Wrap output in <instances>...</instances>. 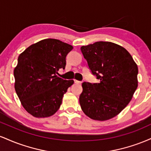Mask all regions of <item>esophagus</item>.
Masks as SVG:
<instances>
[{
  "label": "esophagus",
  "mask_w": 151,
  "mask_h": 151,
  "mask_svg": "<svg viewBox=\"0 0 151 151\" xmlns=\"http://www.w3.org/2000/svg\"><path fill=\"white\" fill-rule=\"evenodd\" d=\"M74 83H76V84H81V81H78V80H76V79H74Z\"/></svg>",
  "instance_id": "34e87169"
}]
</instances>
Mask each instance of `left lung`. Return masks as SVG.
Listing matches in <instances>:
<instances>
[{"mask_svg":"<svg viewBox=\"0 0 151 151\" xmlns=\"http://www.w3.org/2000/svg\"><path fill=\"white\" fill-rule=\"evenodd\" d=\"M81 51L98 83H82L81 110L90 119L106 121L129 104L138 87V66L129 52L111 42L81 47Z\"/></svg>","mask_w":151,"mask_h":151,"instance_id":"8db88e82","label":"left lung"}]
</instances>
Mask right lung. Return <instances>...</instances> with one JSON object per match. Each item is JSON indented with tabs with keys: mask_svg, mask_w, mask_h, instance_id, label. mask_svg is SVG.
<instances>
[{
	"mask_svg": "<svg viewBox=\"0 0 151 151\" xmlns=\"http://www.w3.org/2000/svg\"><path fill=\"white\" fill-rule=\"evenodd\" d=\"M73 49L56 39L31 45L19 55L14 69L15 89L23 108L36 118L50 117L61 106L64 94L74 80L58 77L66 56Z\"/></svg>",
	"mask_w": 151,
	"mask_h": 151,
	"instance_id": "add662e5",
	"label": "right lung"
}]
</instances>
